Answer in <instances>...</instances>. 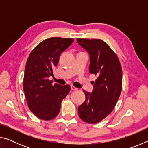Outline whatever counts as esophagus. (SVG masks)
Returning a JSON list of instances; mask_svg holds the SVG:
<instances>
[{
  "label": "esophagus",
  "instance_id": "34e87169",
  "mask_svg": "<svg viewBox=\"0 0 148 148\" xmlns=\"http://www.w3.org/2000/svg\"><path fill=\"white\" fill-rule=\"evenodd\" d=\"M71 90H73V91H75V90H77V88H76V87H75L73 86H71Z\"/></svg>",
  "mask_w": 148,
  "mask_h": 148
}]
</instances>
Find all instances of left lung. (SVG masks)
<instances>
[{"label": "left lung", "instance_id": "left-lung-1", "mask_svg": "<svg viewBox=\"0 0 148 148\" xmlns=\"http://www.w3.org/2000/svg\"><path fill=\"white\" fill-rule=\"evenodd\" d=\"M77 42L89 55V72L97 78L92 92L84 90L86 100L78 107L80 118L97 123L111 113L122 89V69L118 57L101 39L77 38Z\"/></svg>", "mask_w": 148, "mask_h": 148}]
</instances>
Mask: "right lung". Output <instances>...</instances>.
Wrapping results in <instances>:
<instances>
[{
  "label": "right lung",
  "instance_id": "add662e5",
  "mask_svg": "<svg viewBox=\"0 0 148 148\" xmlns=\"http://www.w3.org/2000/svg\"><path fill=\"white\" fill-rule=\"evenodd\" d=\"M74 39L53 37L40 43L30 53L23 79V91L30 110L39 119L56 117L61 101L71 90L69 85L53 84L49 79L65 49Z\"/></svg>",
  "mask_w": 148,
  "mask_h": 148
}]
</instances>
